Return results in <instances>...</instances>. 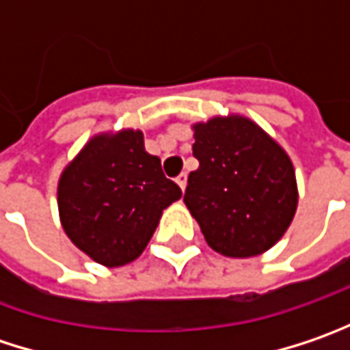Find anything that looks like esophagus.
<instances>
[{
    "label": "esophagus",
    "instance_id": "34e87169",
    "mask_svg": "<svg viewBox=\"0 0 350 350\" xmlns=\"http://www.w3.org/2000/svg\"><path fill=\"white\" fill-rule=\"evenodd\" d=\"M186 182H188V176H186V174H180L178 178H176V184H178V186L182 188V192L186 190Z\"/></svg>",
    "mask_w": 350,
    "mask_h": 350
}]
</instances>
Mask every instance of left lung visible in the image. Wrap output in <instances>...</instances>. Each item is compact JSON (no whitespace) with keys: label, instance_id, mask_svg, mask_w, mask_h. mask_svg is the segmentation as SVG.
Wrapping results in <instances>:
<instances>
[{"label":"left lung","instance_id":"left-lung-1","mask_svg":"<svg viewBox=\"0 0 350 350\" xmlns=\"http://www.w3.org/2000/svg\"><path fill=\"white\" fill-rule=\"evenodd\" d=\"M184 202L208 245L228 257L269 250L297 210L295 170L275 140L243 116L212 118L194 126Z\"/></svg>","mask_w":350,"mask_h":350}]
</instances>
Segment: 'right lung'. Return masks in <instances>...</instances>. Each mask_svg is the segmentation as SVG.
<instances>
[{
    "mask_svg": "<svg viewBox=\"0 0 350 350\" xmlns=\"http://www.w3.org/2000/svg\"><path fill=\"white\" fill-rule=\"evenodd\" d=\"M180 196L160 158L144 150L140 131L94 136L65 168L57 190L65 234L107 267L140 256L162 210Z\"/></svg>",
    "mask_w": 350,
    "mask_h": 350,
    "instance_id": "add662e5",
    "label": "right lung"
}]
</instances>
